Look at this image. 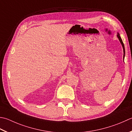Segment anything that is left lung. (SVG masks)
I'll list each match as a JSON object with an SVG mask.
<instances>
[{"instance_id": "1", "label": "left lung", "mask_w": 132, "mask_h": 132, "mask_svg": "<svg viewBox=\"0 0 132 132\" xmlns=\"http://www.w3.org/2000/svg\"><path fill=\"white\" fill-rule=\"evenodd\" d=\"M117 38H118V39H119L120 42L121 43V45H122V48H123V59H124V57H125V47H124V45H123V43L122 42V39H121V37H120V34L117 32Z\"/></svg>"}]
</instances>
